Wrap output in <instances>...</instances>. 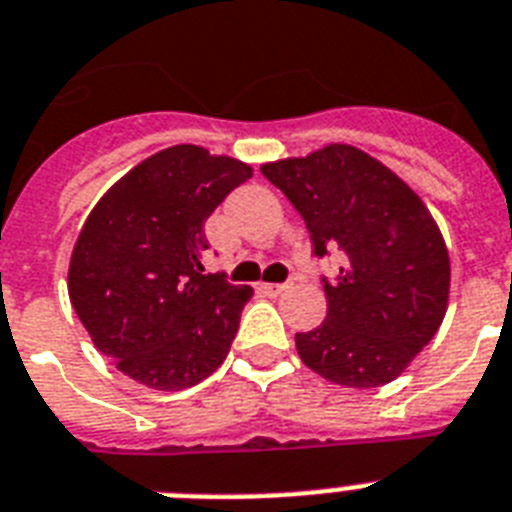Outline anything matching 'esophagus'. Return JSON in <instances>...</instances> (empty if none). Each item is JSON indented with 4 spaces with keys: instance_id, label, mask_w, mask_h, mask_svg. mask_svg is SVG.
Segmentation results:
<instances>
[{
    "instance_id": "obj_1",
    "label": "esophagus",
    "mask_w": 512,
    "mask_h": 512,
    "mask_svg": "<svg viewBox=\"0 0 512 512\" xmlns=\"http://www.w3.org/2000/svg\"><path fill=\"white\" fill-rule=\"evenodd\" d=\"M287 290V285H277V282H264V285H261V293H266V295H280V293H285Z\"/></svg>"
}]
</instances>
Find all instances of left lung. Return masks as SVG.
Wrapping results in <instances>:
<instances>
[{
    "instance_id": "left-lung-1",
    "label": "left lung",
    "mask_w": 512,
    "mask_h": 512,
    "mask_svg": "<svg viewBox=\"0 0 512 512\" xmlns=\"http://www.w3.org/2000/svg\"><path fill=\"white\" fill-rule=\"evenodd\" d=\"M298 209L314 256L342 253L327 319L295 335L298 356L342 387H382L437 335L450 293V256L424 201L356 146L332 143L261 167Z\"/></svg>"
}]
</instances>
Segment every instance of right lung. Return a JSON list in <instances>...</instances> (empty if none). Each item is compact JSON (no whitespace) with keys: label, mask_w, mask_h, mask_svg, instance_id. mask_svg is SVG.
I'll use <instances>...</instances> for the list:
<instances>
[{"label":"right lung","mask_w":512,"mask_h":512,"mask_svg":"<svg viewBox=\"0 0 512 512\" xmlns=\"http://www.w3.org/2000/svg\"><path fill=\"white\" fill-rule=\"evenodd\" d=\"M248 177V164L183 143L133 167L88 214L67 293L96 348L138 384L185 390L230 353L253 290L204 274V222Z\"/></svg>","instance_id":"add662e5"}]
</instances>
